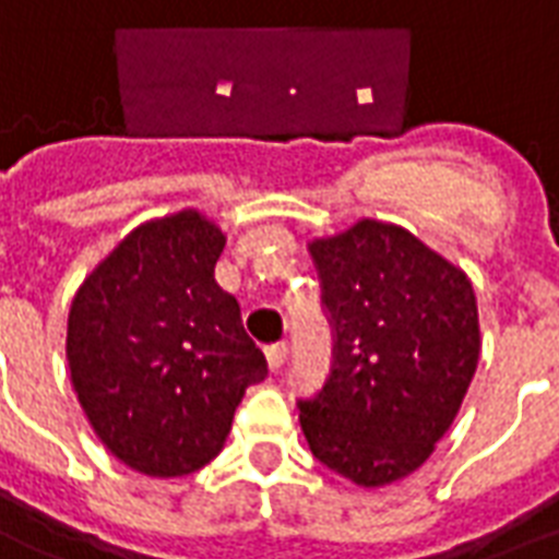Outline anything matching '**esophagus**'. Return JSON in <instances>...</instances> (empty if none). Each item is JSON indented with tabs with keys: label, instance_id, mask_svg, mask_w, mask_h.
Instances as JSON below:
<instances>
[{
	"label": "esophagus",
	"instance_id": "34e87169",
	"mask_svg": "<svg viewBox=\"0 0 559 559\" xmlns=\"http://www.w3.org/2000/svg\"><path fill=\"white\" fill-rule=\"evenodd\" d=\"M287 352H289L287 343H272V346H266V360H270L272 372L284 366V360H287Z\"/></svg>",
	"mask_w": 559,
	"mask_h": 559
}]
</instances>
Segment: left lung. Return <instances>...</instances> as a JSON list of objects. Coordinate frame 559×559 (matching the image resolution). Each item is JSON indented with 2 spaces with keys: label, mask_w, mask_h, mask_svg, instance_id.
<instances>
[{
  "label": "left lung",
  "mask_w": 559,
  "mask_h": 559,
  "mask_svg": "<svg viewBox=\"0 0 559 559\" xmlns=\"http://www.w3.org/2000/svg\"><path fill=\"white\" fill-rule=\"evenodd\" d=\"M334 328L325 386L298 402L319 463L386 487L431 457L478 369V301L466 272L402 225L360 219L308 246Z\"/></svg>",
  "instance_id": "left-lung-1"
}]
</instances>
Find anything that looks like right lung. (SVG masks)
<instances>
[{"label":"right lung","mask_w":559,"mask_h":559,"mask_svg":"<svg viewBox=\"0 0 559 559\" xmlns=\"http://www.w3.org/2000/svg\"><path fill=\"white\" fill-rule=\"evenodd\" d=\"M225 234L193 207L138 225L84 278L67 364L102 445L134 472L181 478L211 463L266 357L216 278Z\"/></svg>","instance_id":"add662e5"}]
</instances>
